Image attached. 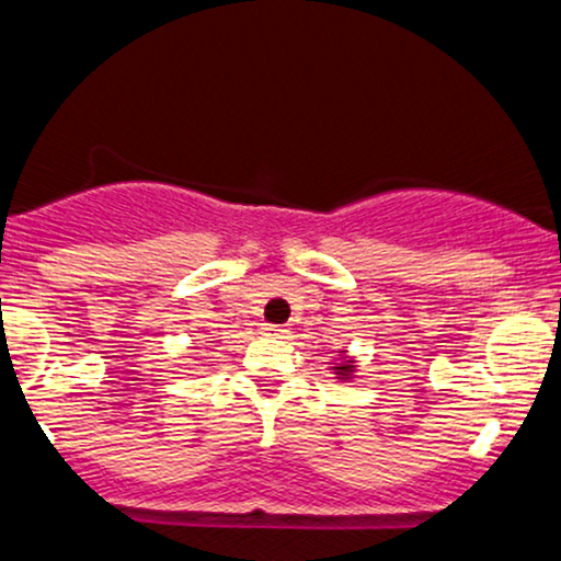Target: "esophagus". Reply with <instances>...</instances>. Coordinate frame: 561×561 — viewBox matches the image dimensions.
Returning <instances> with one entry per match:
<instances>
[{
    "instance_id": "1",
    "label": "esophagus",
    "mask_w": 561,
    "mask_h": 561,
    "mask_svg": "<svg viewBox=\"0 0 561 561\" xmlns=\"http://www.w3.org/2000/svg\"><path fill=\"white\" fill-rule=\"evenodd\" d=\"M263 330H266V334H276V337H285L287 334L285 327H279V324H266Z\"/></svg>"
}]
</instances>
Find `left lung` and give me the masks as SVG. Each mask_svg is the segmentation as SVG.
I'll return each instance as SVG.
<instances>
[{"mask_svg": "<svg viewBox=\"0 0 561 561\" xmlns=\"http://www.w3.org/2000/svg\"><path fill=\"white\" fill-rule=\"evenodd\" d=\"M340 356H343V362H340L337 366H332L334 375H337V379H351V377H353V371H356V364L347 362L345 351H340Z\"/></svg>", "mask_w": 561, "mask_h": 561, "instance_id": "8db88e82", "label": "left lung"}]
</instances>
